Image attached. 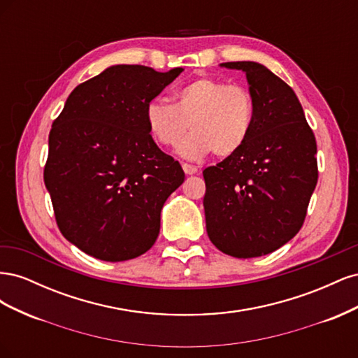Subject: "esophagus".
Wrapping results in <instances>:
<instances>
[{
	"label": "esophagus",
	"mask_w": 358,
	"mask_h": 358,
	"mask_svg": "<svg viewBox=\"0 0 358 358\" xmlns=\"http://www.w3.org/2000/svg\"><path fill=\"white\" fill-rule=\"evenodd\" d=\"M182 169H183V171L187 173V175H196V173L199 171V167H197V166L188 164V162H183V164H182Z\"/></svg>",
	"instance_id": "1"
}]
</instances>
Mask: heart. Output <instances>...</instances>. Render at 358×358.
<instances>
[{"instance_id": "heart-1", "label": "heart", "mask_w": 358, "mask_h": 358, "mask_svg": "<svg viewBox=\"0 0 358 358\" xmlns=\"http://www.w3.org/2000/svg\"><path fill=\"white\" fill-rule=\"evenodd\" d=\"M255 117L252 92L239 83L199 78L175 91V103L150 100L145 109V122L161 146L178 145L182 136L192 129L178 146L188 159H201L213 152L230 157L243 148L251 136Z\"/></svg>"}]
</instances>
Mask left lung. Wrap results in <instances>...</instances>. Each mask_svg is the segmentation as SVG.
<instances>
[{"label":"left lung","mask_w":358,"mask_h":358,"mask_svg":"<svg viewBox=\"0 0 358 358\" xmlns=\"http://www.w3.org/2000/svg\"><path fill=\"white\" fill-rule=\"evenodd\" d=\"M246 73L255 100L243 148L204 169L210 242L236 258L262 257L301 229L318 182L317 140L289 86L258 62H224Z\"/></svg>","instance_id":"1"}]
</instances>
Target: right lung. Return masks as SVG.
Returning <instances> with one entry per match:
<instances>
[{
	"instance_id": "add662e5",
	"label": "right lung",
	"mask_w": 358,
	"mask_h": 358,
	"mask_svg": "<svg viewBox=\"0 0 358 358\" xmlns=\"http://www.w3.org/2000/svg\"><path fill=\"white\" fill-rule=\"evenodd\" d=\"M182 71L109 67L76 86L53 121L43 176L59 231L85 254L125 262L155 243L185 173L154 142L145 109Z\"/></svg>"
}]
</instances>
